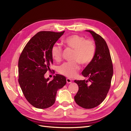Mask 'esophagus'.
Returning a JSON list of instances; mask_svg holds the SVG:
<instances>
[{
  "label": "esophagus",
  "instance_id": "obj_1",
  "mask_svg": "<svg viewBox=\"0 0 131 131\" xmlns=\"http://www.w3.org/2000/svg\"><path fill=\"white\" fill-rule=\"evenodd\" d=\"M66 80H67V84H70V83H72V80H71V79H70L69 78H67Z\"/></svg>",
  "mask_w": 131,
  "mask_h": 131
}]
</instances>
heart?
Masks as SVG:
<instances>
[{
    "label": "heart",
    "mask_w": 131,
    "mask_h": 131,
    "mask_svg": "<svg viewBox=\"0 0 131 131\" xmlns=\"http://www.w3.org/2000/svg\"><path fill=\"white\" fill-rule=\"evenodd\" d=\"M63 42L65 45L74 50L73 61L65 62L59 66V73L69 78L74 77L80 69V64L88 65L90 63L96 53V46L93 40L86 39L84 37L74 34L67 37ZM51 56L55 61H59L62 58V49L61 46L53 45L51 50Z\"/></svg>",
    "instance_id": "b5f03b06"
}]
</instances>
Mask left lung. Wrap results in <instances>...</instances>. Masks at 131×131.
Listing matches in <instances>:
<instances>
[{
    "label": "left lung",
    "mask_w": 131,
    "mask_h": 131,
    "mask_svg": "<svg viewBox=\"0 0 131 131\" xmlns=\"http://www.w3.org/2000/svg\"><path fill=\"white\" fill-rule=\"evenodd\" d=\"M86 31L90 33L94 39L96 53L92 62L82 72L88 80H74L79 86L74 100L82 108L92 109L105 100L110 88L113 68L109 50L104 39L92 30Z\"/></svg>",
    "instance_id": "obj_1"
}]
</instances>
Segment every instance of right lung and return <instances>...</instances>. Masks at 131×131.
<instances>
[{
	"label": "right lung",
	"mask_w": 131,
	"mask_h": 131,
	"mask_svg": "<svg viewBox=\"0 0 131 131\" xmlns=\"http://www.w3.org/2000/svg\"><path fill=\"white\" fill-rule=\"evenodd\" d=\"M64 33L38 32L28 42L19 58V86L28 102L37 108L52 106L58 90L66 84V78L62 75H54L52 81L44 76L53 63L51 48Z\"/></svg>",
	"instance_id": "add662e5"
}]
</instances>
